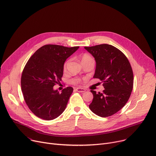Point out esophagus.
Listing matches in <instances>:
<instances>
[{
    "label": "esophagus",
    "instance_id": "obj_1",
    "mask_svg": "<svg viewBox=\"0 0 156 156\" xmlns=\"http://www.w3.org/2000/svg\"><path fill=\"white\" fill-rule=\"evenodd\" d=\"M76 90L77 91V92H79V93H84L86 91V90L84 88H80V87L76 88Z\"/></svg>",
    "mask_w": 156,
    "mask_h": 156
}]
</instances>
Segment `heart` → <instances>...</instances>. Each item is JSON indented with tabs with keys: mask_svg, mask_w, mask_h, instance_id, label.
Masks as SVG:
<instances>
[{
	"mask_svg": "<svg viewBox=\"0 0 156 156\" xmlns=\"http://www.w3.org/2000/svg\"><path fill=\"white\" fill-rule=\"evenodd\" d=\"M93 60L92 58V57H91L90 55H89L88 54H84L83 55H82V62L87 61V60ZM69 60L67 61L65 63V66H64V67L66 68L67 67V65L69 63ZM79 82H80V80L79 79H74L72 80V82H73V83H74V84H78Z\"/></svg>",
	"mask_w": 156,
	"mask_h": 156,
	"instance_id": "heart-1",
	"label": "heart"
}]
</instances>
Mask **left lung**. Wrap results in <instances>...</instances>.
Returning a JSON list of instances; mask_svg holds the SVG:
<instances>
[{
  "label": "left lung",
  "instance_id": "obj_1",
  "mask_svg": "<svg viewBox=\"0 0 156 156\" xmlns=\"http://www.w3.org/2000/svg\"><path fill=\"white\" fill-rule=\"evenodd\" d=\"M95 59L93 78L103 82L105 90L96 93L91 90L93 99L89 107L96 115L107 117L117 113L125 105L133 89V75L125 55L111 44L84 47Z\"/></svg>",
  "mask_w": 156,
  "mask_h": 156
}]
</instances>
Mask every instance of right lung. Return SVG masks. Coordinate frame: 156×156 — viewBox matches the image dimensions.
<instances>
[{
  "label": "right lung",
  "mask_w": 156,
  "mask_h": 156,
  "mask_svg": "<svg viewBox=\"0 0 156 156\" xmlns=\"http://www.w3.org/2000/svg\"><path fill=\"white\" fill-rule=\"evenodd\" d=\"M79 47L46 44L27 61L21 76V90L30 110L45 120H51L65 110L73 92L67 87L59 93L53 86L62 80L63 65Z\"/></svg>",
  "instance_id": "right-lung-1"
}]
</instances>
